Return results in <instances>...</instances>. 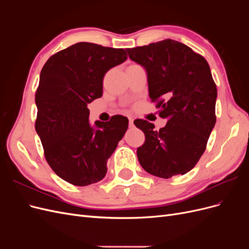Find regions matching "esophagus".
Returning <instances> with one entry per match:
<instances>
[{"label": "esophagus", "instance_id": "1", "mask_svg": "<svg viewBox=\"0 0 249 249\" xmlns=\"http://www.w3.org/2000/svg\"><path fill=\"white\" fill-rule=\"evenodd\" d=\"M129 126L130 127H133L134 126V119L132 117L129 118Z\"/></svg>", "mask_w": 249, "mask_h": 249}]
</instances>
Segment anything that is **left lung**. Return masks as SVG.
Wrapping results in <instances>:
<instances>
[{"instance_id":"1","label":"left lung","mask_w":249,"mask_h":249,"mask_svg":"<svg viewBox=\"0 0 249 249\" xmlns=\"http://www.w3.org/2000/svg\"><path fill=\"white\" fill-rule=\"evenodd\" d=\"M126 52L146 70L150 101L167 119L159 131L147 120L134 122L145 135L137 148L139 163L159 178L185 175L205 153L216 123L217 88L207 60L172 39Z\"/></svg>"}]
</instances>
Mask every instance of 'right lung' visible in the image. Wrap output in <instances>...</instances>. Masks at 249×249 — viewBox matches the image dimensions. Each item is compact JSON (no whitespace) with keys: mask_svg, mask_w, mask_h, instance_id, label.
<instances>
[{"mask_svg":"<svg viewBox=\"0 0 249 249\" xmlns=\"http://www.w3.org/2000/svg\"><path fill=\"white\" fill-rule=\"evenodd\" d=\"M127 58L124 49L79 42L59 51L43 65L35 102V129L44 158L56 175L70 184L100 182L107 160L127 129L122 115L89 124L87 105L103 94L106 72Z\"/></svg>","mask_w":249,"mask_h":249,"instance_id":"right-lung-1","label":"right lung"}]
</instances>
